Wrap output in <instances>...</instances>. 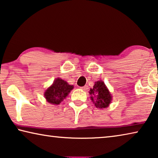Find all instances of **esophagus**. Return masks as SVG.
Instances as JSON below:
<instances>
[{
  "instance_id": "34e87169",
  "label": "esophagus",
  "mask_w": 158,
  "mask_h": 158,
  "mask_svg": "<svg viewBox=\"0 0 158 158\" xmlns=\"http://www.w3.org/2000/svg\"><path fill=\"white\" fill-rule=\"evenodd\" d=\"M80 88H81V89H82V90H84V91H86L87 89H88L89 88H88V86H82V87H80Z\"/></svg>"
}]
</instances>
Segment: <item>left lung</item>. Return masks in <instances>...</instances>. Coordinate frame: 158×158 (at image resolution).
Segmentation results:
<instances>
[{"mask_svg": "<svg viewBox=\"0 0 158 158\" xmlns=\"http://www.w3.org/2000/svg\"><path fill=\"white\" fill-rule=\"evenodd\" d=\"M89 94L95 106L98 108H106L110 103L112 96L103 81H98L95 83L93 89H90Z\"/></svg>", "mask_w": 158, "mask_h": 158, "instance_id": "obj_1", "label": "left lung"}]
</instances>
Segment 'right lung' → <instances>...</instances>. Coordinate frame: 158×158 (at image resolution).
I'll list each match as a JSON object with an SVG mask.
<instances>
[{"instance_id":"add662e5","label":"right lung","mask_w":158,"mask_h":158,"mask_svg":"<svg viewBox=\"0 0 158 158\" xmlns=\"http://www.w3.org/2000/svg\"><path fill=\"white\" fill-rule=\"evenodd\" d=\"M73 88V86L68 84L65 81L57 78L55 80L52 86L46 90L44 95L46 101L50 103L59 105L68 96Z\"/></svg>"}]
</instances>
